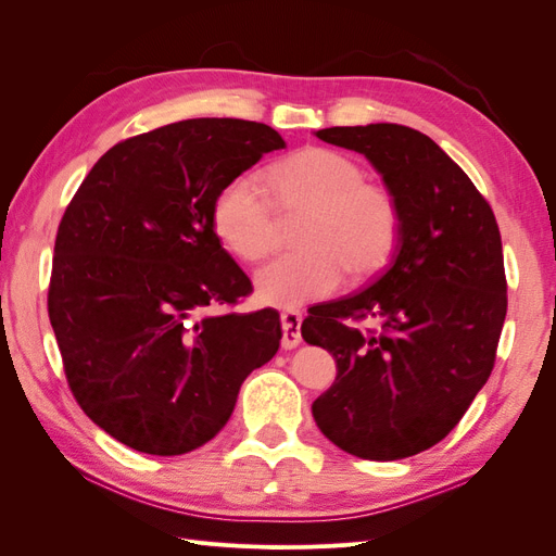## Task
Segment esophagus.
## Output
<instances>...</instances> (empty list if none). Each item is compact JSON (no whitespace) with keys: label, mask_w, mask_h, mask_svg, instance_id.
Segmentation results:
<instances>
[{"label":"esophagus","mask_w":556,"mask_h":556,"mask_svg":"<svg viewBox=\"0 0 556 556\" xmlns=\"http://www.w3.org/2000/svg\"><path fill=\"white\" fill-rule=\"evenodd\" d=\"M282 323V348H296L301 343V313L299 311H282L280 313Z\"/></svg>","instance_id":"34e87169"}]
</instances>
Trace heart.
I'll return each instance as SVG.
<instances>
[{
	"label": "heart",
	"mask_w": 556,
	"mask_h": 556,
	"mask_svg": "<svg viewBox=\"0 0 556 556\" xmlns=\"http://www.w3.org/2000/svg\"><path fill=\"white\" fill-rule=\"evenodd\" d=\"M341 150L308 146L266 169V190L250 174L231 178L213 201V231L241 262H260L282 220L304 215L299 250L262 266L257 294L274 306H301L341 288L345 274L374 276L399 243L401 211L380 182ZM273 199L268 200L267 197Z\"/></svg>",
	"instance_id": "b5f03b06"
}]
</instances>
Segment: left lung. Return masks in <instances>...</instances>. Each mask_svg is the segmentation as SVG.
Here are the masks:
<instances>
[{
    "label": "left lung",
    "instance_id": "obj_1",
    "mask_svg": "<svg viewBox=\"0 0 556 556\" xmlns=\"http://www.w3.org/2000/svg\"><path fill=\"white\" fill-rule=\"evenodd\" d=\"M315 137L362 153L401 211L390 268L301 325L304 341L331 352L339 371L313 401L315 425L359 459L413 457L459 425L494 368L508 311L496 217L422 131L376 123ZM362 318H376L381 331L346 325Z\"/></svg>",
    "mask_w": 556,
    "mask_h": 556
}]
</instances>
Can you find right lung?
I'll return each mask as SVG.
<instances>
[{"label":"right lung","instance_id":"obj_1","mask_svg":"<svg viewBox=\"0 0 556 556\" xmlns=\"http://www.w3.org/2000/svg\"><path fill=\"white\" fill-rule=\"evenodd\" d=\"M280 148L276 129L237 117L164 125L115 143L66 206L48 317L78 406L127 447L174 457L208 443L278 352L271 308L199 313L252 292L213 201Z\"/></svg>","mask_w":556,"mask_h":556}]
</instances>
